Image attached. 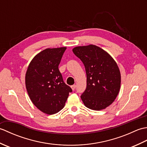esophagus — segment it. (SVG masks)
Listing matches in <instances>:
<instances>
[{"label": "esophagus", "instance_id": "1", "mask_svg": "<svg viewBox=\"0 0 147 147\" xmlns=\"http://www.w3.org/2000/svg\"><path fill=\"white\" fill-rule=\"evenodd\" d=\"M71 87L72 90H75V88H76V85H72Z\"/></svg>", "mask_w": 147, "mask_h": 147}]
</instances>
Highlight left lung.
Wrapping results in <instances>:
<instances>
[{"label":"left lung","instance_id":"8db88e82","mask_svg":"<svg viewBox=\"0 0 147 147\" xmlns=\"http://www.w3.org/2000/svg\"><path fill=\"white\" fill-rule=\"evenodd\" d=\"M73 52L86 70V88L81 96L83 104L94 111L107 107L116 98L121 88V73L116 62L94 45L76 47Z\"/></svg>","mask_w":147,"mask_h":147}]
</instances>
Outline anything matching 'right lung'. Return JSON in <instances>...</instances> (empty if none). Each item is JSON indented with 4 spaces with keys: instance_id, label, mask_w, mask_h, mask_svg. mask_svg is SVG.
Segmentation results:
<instances>
[{
    "instance_id": "obj_1",
    "label": "right lung",
    "mask_w": 147,
    "mask_h": 147,
    "mask_svg": "<svg viewBox=\"0 0 147 147\" xmlns=\"http://www.w3.org/2000/svg\"><path fill=\"white\" fill-rule=\"evenodd\" d=\"M65 49L64 47L43 50L33 58L26 73L25 85L30 100L49 115L62 110L72 92L58 67Z\"/></svg>"
}]
</instances>
